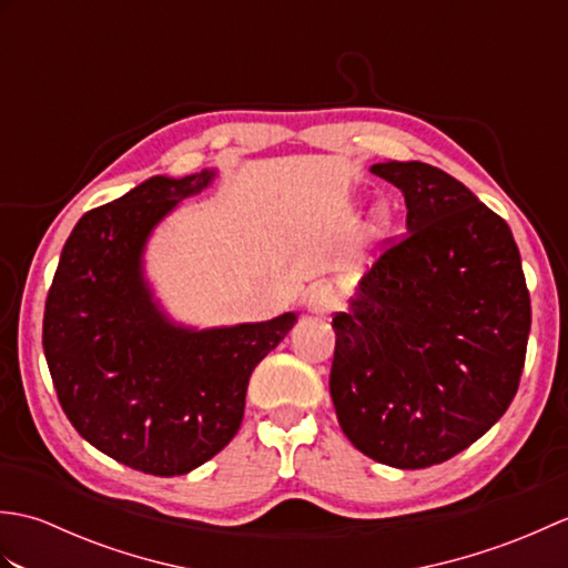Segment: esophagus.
Here are the masks:
<instances>
[{
    "label": "esophagus",
    "mask_w": 568,
    "mask_h": 568,
    "mask_svg": "<svg viewBox=\"0 0 568 568\" xmlns=\"http://www.w3.org/2000/svg\"><path fill=\"white\" fill-rule=\"evenodd\" d=\"M305 305L312 315H327L336 305H339V295L332 285H315L305 297Z\"/></svg>",
    "instance_id": "obj_1"
}]
</instances>
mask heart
Listing matches in <instances>:
<instances>
[{"mask_svg":"<svg viewBox=\"0 0 568 568\" xmlns=\"http://www.w3.org/2000/svg\"><path fill=\"white\" fill-rule=\"evenodd\" d=\"M376 222H378L381 229L390 226V222H393V210L388 207V204H381V207L376 210Z\"/></svg>","mask_w":568,"mask_h":568,"instance_id":"1","label":"heart"}]
</instances>
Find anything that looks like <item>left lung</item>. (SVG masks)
Returning a JSON list of instances; mask_svg holds the SVG:
<instances>
[{
    "label": "left lung",
    "instance_id": "left-lung-1",
    "mask_svg": "<svg viewBox=\"0 0 568 568\" xmlns=\"http://www.w3.org/2000/svg\"><path fill=\"white\" fill-rule=\"evenodd\" d=\"M371 173L405 195L407 234L336 312L329 373L339 425L361 454L427 468L496 425L520 385L532 307L503 216L419 161Z\"/></svg>",
    "mask_w": 568,
    "mask_h": 568
}]
</instances>
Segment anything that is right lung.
<instances>
[{
	"instance_id": "right-lung-1",
	"label": "right lung",
	"mask_w": 568,
	"mask_h": 568,
	"mask_svg": "<svg viewBox=\"0 0 568 568\" xmlns=\"http://www.w3.org/2000/svg\"><path fill=\"white\" fill-rule=\"evenodd\" d=\"M212 178L155 175L82 214L45 297L43 352L70 425L114 462L165 478L234 439L253 368L297 322L285 312L197 332L153 300L141 263L146 239Z\"/></svg>"
}]
</instances>
